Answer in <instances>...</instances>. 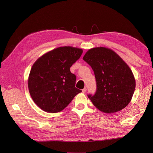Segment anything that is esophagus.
<instances>
[{"label":"esophagus","instance_id":"obj_1","mask_svg":"<svg viewBox=\"0 0 153 153\" xmlns=\"http://www.w3.org/2000/svg\"><path fill=\"white\" fill-rule=\"evenodd\" d=\"M86 91H87V89H86V87H84V89H82V92H84V93H85V92H86Z\"/></svg>","mask_w":153,"mask_h":153}]
</instances>
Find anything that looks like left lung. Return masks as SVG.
I'll return each instance as SVG.
<instances>
[{
	"label": "left lung",
	"instance_id": "1",
	"mask_svg": "<svg viewBox=\"0 0 153 153\" xmlns=\"http://www.w3.org/2000/svg\"><path fill=\"white\" fill-rule=\"evenodd\" d=\"M83 59L94 71L96 80L94 95H88L100 111L112 114L121 110L130 102L135 89L131 69L114 51L105 47L89 49Z\"/></svg>",
	"mask_w": 153,
	"mask_h": 153
}]
</instances>
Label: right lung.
<instances>
[{
    "instance_id": "1",
    "label": "right lung",
    "mask_w": 153,
    "mask_h": 153,
    "mask_svg": "<svg viewBox=\"0 0 153 153\" xmlns=\"http://www.w3.org/2000/svg\"><path fill=\"white\" fill-rule=\"evenodd\" d=\"M82 52L78 48L59 47L43 55L32 65L28 78L29 93L45 112H61L82 92L75 86L76 78L70 68Z\"/></svg>"
}]
</instances>
